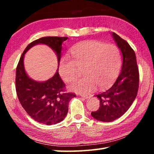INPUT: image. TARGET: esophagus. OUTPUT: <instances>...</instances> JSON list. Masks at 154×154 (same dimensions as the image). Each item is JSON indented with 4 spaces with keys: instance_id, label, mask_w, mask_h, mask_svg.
Returning <instances> with one entry per match:
<instances>
[{
    "instance_id": "1",
    "label": "esophagus",
    "mask_w": 154,
    "mask_h": 154,
    "mask_svg": "<svg viewBox=\"0 0 154 154\" xmlns=\"http://www.w3.org/2000/svg\"><path fill=\"white\" fill-rule=\"evenodd\" d=\"M81 96H82V97H83V98H84L85 99H88V98L90 97V96L89 95H83V94H81Z\"/></svg>"
}]
</instances>
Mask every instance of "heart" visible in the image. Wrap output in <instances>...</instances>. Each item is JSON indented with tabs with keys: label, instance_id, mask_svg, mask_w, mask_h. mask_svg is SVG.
<instances>
[{
	"label": "heart",
	"instance_id": "heart-1",
	"mask_svg": "<svg viewBox=\"0 0 154 154\" xmlns=\"http://www.w3.org/2000/svg\"><path fill=\"white\" fill-rule=\"evenodd\" d=\"M71 58L64 57L59 65V73L64 82H71L83 69L84 77L75 80L70 89L89 94L97 86L100 90L110 87L118 77L121 68L119 49L111 44L90 41L78 44L71 51Z\"/></svg>",
	"mask_w": 154,
	"mask_h": 154
}]
</instances>
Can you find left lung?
Returning a JSON list of instances; mask_svg holds the SVG:
<instances>
[{
  "instance_id": "obj_1",
  "label": "left lung",
  "mask_w": 154,
  "mask_h": 154,
  "mask_svg": "<svg viewBox=\"0 0 154 154\" xmlns=\"http://www.w3.org/2000/svg\"><path fill=\"white\" fill-rule=\"evenodd\" d=\"M122 54L120 74L112 86L96 95L100 100V107L91 113L94 118L109 122L120 118L128 110L136 98L139 85V72L136 55L127 41L115 32L112 33Z\"/></svg>"
}]
</instances>
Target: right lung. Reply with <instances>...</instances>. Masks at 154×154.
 <instances>
[{"instance_id": "1", "label": "right lung", "mask_w": 154, "mask_h": 154, "mask_svg": "<svg viewBox=\"0 0 154 154\" xmlns=\"http://www.w3.org/2000/svg\"><path fill=\"white\" fill-rule=\"evenodd\" d=\"M68 37L45 36L32 41L20 57L16 68L15 88L17 98L22 107L33 119L41 124L52 125L65 118L69 103L76 94L66 92V86L58 73L45 82H36L28 76L24 69V54L38 44H45L56 52L58 66L61 58L62 44Z\"/></svg>"}]
</instances>
